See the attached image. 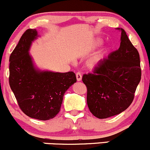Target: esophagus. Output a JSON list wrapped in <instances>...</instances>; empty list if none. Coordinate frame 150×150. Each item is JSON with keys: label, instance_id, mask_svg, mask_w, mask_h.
I'll return each mask as SVG.
<instances>
[{"label": "esophagus", "instance_id": "34e87169", "mask_svg": "<svg viewBox=\"0 0 150 150\" xmlns=\"http://www.w3.org/2000/svg\"><path fill=\"white\" fill-rule=\"evenodd\" d=\"M76 77L77 81H81V80H82V74L80 72H77L76 73Z\"/></svg>", "mask_w": 150, "mask_h": 150}]
</instances>
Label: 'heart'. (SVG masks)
<instances>
[{
  "label": "heart",
  "mask_w": 150,
  "mask_h": 150,
  "mask_svg": "<svg viewBox=\"0 0 150 150\" xmlns=\"http://www.w3.org/2000/svg\"><path fill=\"white\" fill-rule=\"evenodd\" d=\"M99 43V42H98ZM103 58V53H99L98 54L94 56L90 61H89V65L91 66H94V65L98 64V63L100 62Z\"/></svg>",
  "instance_id": "obj_1"
}]
</instances>
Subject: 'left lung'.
<instances>
[{
  "label": "left lung",
  "mask_w": 150,
  "mask_h": 150,
  "mask_svg": "<svg viewBox=\"0 0 150 150\" xmlns=\"http://www.w3.org/2000/svg\"><path fill=\"white\" fill-rule=\"evenodd\" d=\"M140 79V55L121 29L118 49L82 77L90 112L100 119L123 112L133 101Z\"/></svg>",
  "instance_id": "left-lung-1"
}]
</instances>
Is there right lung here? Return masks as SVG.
<instances>
[{"instance_id": "right-lung-1", "label": "right lung", "mask_w": 150, "mask_h": 150, "mask_svg": "<svg viewBox=\"0 0 150 150\" xmlns=\"http://www.w3.org/2000/svg\"><path fill=\"white\" fill-rule=\"evenodd\" d=\"M37 37V30H27L10 54L9 84L22 112L30 118L46 120L59 113L65 92L77 79L73 72L35 69L28 51Z\"/></svg>"}]
</instances>
